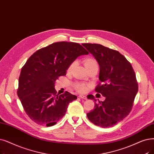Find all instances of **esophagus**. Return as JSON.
<instances>
[{
  "mask_svg": "<svg viewBox=\"0 0 154 154\" xmlns=\"http://www.w3.org/2000/svg\"><path fill=\"white\" fill-rule=\"evenodd\" d=\"M79 97L81 98V99H87V97L85 96H84V95H80Z\"/></svg>",
  "mask_w": 154,
  "mask_h": 154,
  "instance_id": "obj_1",
  "label": "esophagus"
}]
</instances>
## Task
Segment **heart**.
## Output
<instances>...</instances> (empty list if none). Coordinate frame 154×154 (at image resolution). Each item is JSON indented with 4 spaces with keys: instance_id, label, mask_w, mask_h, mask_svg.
Returning <instances> with one entry per match:
<instances>
[{
    "instance_id": "heart-1",
    "label": "heart",
    "mask_w": 154,
    "mask_h": 154,
    "mask_svg": "<svg viewBox=\"0 0 154 154\" xmlns=\"http://www.w3.org/2000/svg\"><path fill=\"white\" fill-rule=\"evenodd\" d=\"M77 63L76 61L73 62L70 66H69L68 68V72H71L73 69L74 68V66H75ZM84 63H85V67L87 68V69H88L89 68H90L91 66L94 65H97V62L93 58H88L85 60L84 61ZM73 87H74V88L79 92H85V91L87 90V85L83 83H79V82H76L74 84H73Z\"/></svg>"
}]
</instances>
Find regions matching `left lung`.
<instances>
[{
  "label": "left lung",
  "instance_id": "obj_1",
  "mask_svg": "<svg viewBox=\"0 0 154 154\" xmlns=\"http://www.w3.org/2000/svg\"><path fill=\"white\" fill-rule=\"evenodd\" d=\"M82 45L99 65V79L101 84L97 85L95 91L106 98L104 101H98L87 116L95 125L111 127L122 121L132 109L138 89L135 73L131 63L118 51L99 44ZM88 98L96 101L91 94Z\"/></svg>",
  "mask_w": 154,
  "mask_h": 154
}]
</instances>
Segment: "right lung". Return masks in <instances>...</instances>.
Here are the masks:
<instances>
[{"label":"right lung","mask_w":154,"mask_h":154,"mask_svg":"<svg viewBox=\"0 0 154 154\" xmlns=\"http://www.w3.org/2000/svg\"><path fill=\"white\" fill-rule=\"evenodd\" d=\"M88 51L77 43H52L35 52L20 73L17 96L26 114L38 125L51 126L65 115L77 97L67 91L57 94L55 81L65 75L70 65Z\"/></svg>","instance_id":"right-lung-1"}]
</instances>
